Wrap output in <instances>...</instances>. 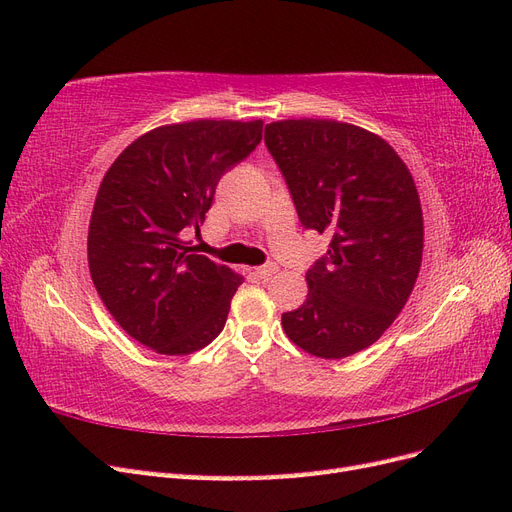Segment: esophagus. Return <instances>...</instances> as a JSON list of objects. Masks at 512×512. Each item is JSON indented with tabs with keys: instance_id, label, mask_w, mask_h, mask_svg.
Here are the masks:
<instances>
[{
	"instance_id": "obj_1",
	"label": "esophagus",
	"mask_w": 512,
	"mask_h": 512,
	"mask_svg": "<svg viewBox=\"0 0 512 512\" xmlns=\"http://www.w3.org/2000/svg\"><path fill=\"white\" fill-rule=\"evenodd\" d=\"M277 271H280V267H277L275 262H267V265L254 269V273L260 277V280H269V277H273Z\"/></svg>"
}]
</instances>
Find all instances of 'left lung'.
<instances>
[{
    "mask_svg": "<svg viewBox=\"0 0 512 512\" xmlns=\"http://www.w3.org/2000/svg\"><path fill=\"white\" fill-rule=\"evenodd\" d=\"M265 143L301 224L331 235L327 256L305 273V303L282 314L284 333L320 359H344L378 342L412 294L421 198L397 151L352 123L273 121Z\"/></svg>",
    "mask_w": 512,
    "mask_h": 512,
    "instance_id": "8db88e82",
    "label": "left lung"
}]
</instances>
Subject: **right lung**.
<instances>
[{"mask_svg":"<svg viewBox=\"0 0 512 512\" xmlns=\"http://www.w3.org/2000/svg\"><path fill=\"white\" fill-rule=\"evenodd\" d=\"M260 138V119L168 123L138 136L106 170L89 220V273L138 344L183 356L224 329L243 277L192 254L183 235L198 232L215 185Z\"/></svg>","mask_w":512,"mask_h":512,"instance_id":"right-lung-1","label":"right lung"}]
</instances>
